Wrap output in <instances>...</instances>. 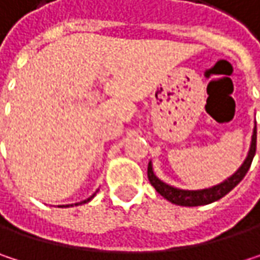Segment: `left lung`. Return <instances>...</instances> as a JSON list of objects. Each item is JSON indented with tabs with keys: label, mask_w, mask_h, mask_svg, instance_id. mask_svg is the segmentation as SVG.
Wrapping results in <instances>:
<instances>
[{
	"label": "left lung",
	"mask_w": 260,
	"mask_h": 260,
	"mask_svg": "<svg viewBox=\"0 0 260 260\" xmlns=\"http://www.w3.org/2000/svg\"><path fill=\"white\" fill-rule=\"evenodd\" d=\"M256 153V126L253 131V137H251V144H250V150L248 155L245 158V161L242 162V166L235 172L231 178H228L224 182L214 185L211 188H205V189H181V188H175L161 179H158L153 173L152 169V162H149L147 166V178L149 182L152 183V186L158 191V194H161L164 199H167L169 202L179 205V206H202V205H209L212 202L220 200L221 197H224L229 191H232L235 186L239 182L244 179V176L247 175L251 161L254 158Z\"/></svg>",
	"instance_id": "1"
}]
</instances>
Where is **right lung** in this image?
<instances>
[{"label":"right lung","mask_w":260,"mask_h":260,"mask_svg":"<svg viewBox=\"0 0 260 260\" xmlns=\"http://www.w3.org/2000/svg\"><path fill=\"white\" fill-rule=\"evenodd\" d=\"M93 197H94V194H93V196H91V197H88V199H87V200H84V202H81V203H87V202H90V200H91V199H93ZM75 205H79V203H75ZM71 206H72V205H71Z\"/></svg>","instance_id":"add662e5"}]
</instances>
